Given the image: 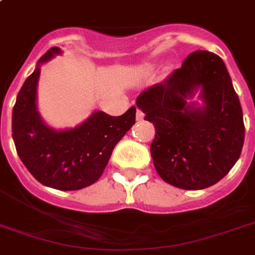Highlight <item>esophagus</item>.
<instances>
[{
	"label": "esophagus",
	"mask_w": 255,
	"mask_h": 255,
	"mask_svg": "<svg viewBox=\"0 0 255 255\" xmlns=\"http://www.w3.org/2000/svg\"><path fill=\"white\" fill-rule=\"evenodd\" d=\"M143 119H144V112L141 111V110H137V111H136V120H137V122H141Z\"/></svg>",
	"instance_id": "obj_1"
}]
</instances>
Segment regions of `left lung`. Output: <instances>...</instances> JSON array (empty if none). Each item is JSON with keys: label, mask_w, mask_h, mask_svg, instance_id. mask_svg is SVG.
<instances>
[{"label": "left lung", "mask_w": 255, "mask_h": 255, "mask_svg": "<svg viewBox=\"0 0 255 255\" xmlns=\"http://www.w3.org/2000/svg\"><path fill=\"white\" fill-rule=\"evenodd\" d=\"M197 91L203 106L187 103ZM136 106L155 124L151 156L164 181L181 189L214 185L237 163L245 126L225 63L209 51H194L181 69L144 90Z\"/></svg>", "instance_id": "obj_1"}]
</instances>
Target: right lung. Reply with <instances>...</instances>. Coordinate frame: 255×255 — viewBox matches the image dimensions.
Instances as JSON below:
<instances>
[{
    "label": "right lung",
    "mask_w": 255,
    "mask_h": 255,
    "mask_svg": "<svg viewBox=\"0 0 255 255\" xmlns=\"http://www.w3.org/2000/svg\"><path fill=\"white\" fill-rule=\"evenodd\" d=\"M59 47L39 58L17 95L11 116V132L19 159L35 180L59 190H78L96 182L103 173L115 145L135 124L136 107L120 116L92 112L83 123L57 131L42 120L37 107L41 66Z\"/></svg>",
    "instance_id": "right-lung-1"
}]
</instances>
